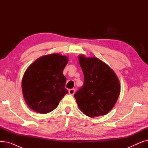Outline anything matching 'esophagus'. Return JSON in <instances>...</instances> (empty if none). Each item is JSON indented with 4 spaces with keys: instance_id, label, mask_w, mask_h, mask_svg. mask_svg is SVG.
Here are the masks:
<instances>
[{
    "instance_id": "esophagus-1",
    "label": "esophagus",
    "mask_w": 148,
    "mask_h": 148,
    "mask_svg": "<svg viewBox=\"0 0 148 148\" xmlns=\"http://www.w3.org/2000/svg\"><path fill=\"white\" fill-rule=\"evenodd\" d=\"M68 92H69V94L73 95L74 94V93H75V89H69V90H68Z\"/></svg>"
}]
</instances>
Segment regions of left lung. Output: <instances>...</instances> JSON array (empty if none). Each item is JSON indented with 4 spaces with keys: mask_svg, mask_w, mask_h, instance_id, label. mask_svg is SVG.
<instances>
[{
    "mask_svg": "<svg viewBox=\"0 0 148 148\" xmlns=\"http://www.w3.org/2000/svg\"><path fill=\"white\" fill-rule=\"evenodd\" d=\"M84 84L74 94L80 110L90 118L103 116L115 105L121 92L118 77L113 70L96 57L79 56Z\"/></svg>",
    "mask_w": 148,
    "mask_h": 148,
    "instance_id": "obj_1",
    "label": "left lung"
}]
</instances>
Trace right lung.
<instances>
[{
	"instance_id": "1",
	"label": "right lung",
	"mask_w": 148,
	"mask_h": 148,
	"mask_svg": "<svg viewBox=\"0 0 148 148\" xmlns=\"http://www.w3.org/2000/svg\"><path fill=\"white\" fill-rule=\"evenodd\" d=\"M68 62L66 56L52 53L36 59L23 76V95L28 107L41 114L51 112L68 92L63 74Z\"/></svg>"
}]
</instances>
